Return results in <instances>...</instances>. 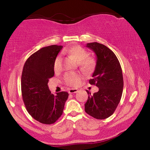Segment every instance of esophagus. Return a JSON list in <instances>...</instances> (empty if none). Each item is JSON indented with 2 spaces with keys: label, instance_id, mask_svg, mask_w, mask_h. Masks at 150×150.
Instances as JSON below:
<instances>
[{
  "label": "esophagus",
  "instance_id": "esophagus-1",
  "mask_svg": "<svg viewBox=\"0 0 150 150\" xmlns=\"http://www.w3.org/2000/svg\"><path fill=\"white\" fill-rule=\"evenodd\" d=\"M77 91H78V90L76 89V88H71V89L69 90V93H70V94L75 93H77Z\"/></svg>",
  "mask_w": 150,
  "mask_h": 150
}]
</instances>
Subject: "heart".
I'll list each match as a JSON object with an SVG mask.
<instances>
[{
    "instance_id": "obj_1",
    "label": "heart",
    "mask_w": 150,
    "mask_h": 150,
    "mask_svg": "<svg viewBox=\"0 0 150 150\" xmlns=\"http://www.w3.org/2000/svg\"><path fill=\"white\" fill-rule=\"evenodd\" d=\"M64 53L69 55L75 60L78 62L81 67L85 71H90L95 67V60L91 57H87L88 56L87 52L80 45H73L67 48L64 51ZM61 56L59 55L55 58L54 63V69L55 71L59 70ZM83 78V76L80 73L69 72L65 73L64 81L67 85L71 87H77L80 85Z\"/></svg>"
}]
</instances>
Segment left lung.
I'll use <instances>...</instances> for the list:
<instances>
[{
    "label": "left lung",
    "instance_id": "8db88e82",
    "mask_svg": "<svg viewBox=\"0 0 150 150\" xmlns=\"http://www.w3.org/2000/svg\"><path fill=\"white\" fill-rule=\"evenodd\" d=\"M96 56L95 69L89 80L98 91L91 95L89 91L85 110L93 118L103 120L110 116L120 103L124 81L120 62L116 55L106 45L97 42L87 44Z\"/></svg>",
    "mask_w": 150,
    "mask_h": 150
}]
</instances>
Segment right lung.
I'll list each match as a JSON object with an SVG mask.
<instances>
[{"label":"right lung","instance_id":"right-lung-1","mask_svg":"<svg viewBox=\"0 0 150 150\" xmlns=\"http://www.w3.org/2000/svg\"><path fill=\"white\" fill-rule=\"evenodd\" d=\"M63 46L52 45L37 51L25 62L21 78L22 98L26 110L35 120L54 124L62 116L67 92L51 93L47 86L54 76V63Z\"/></svg>","mask_w":150,"mask_h":150}]
</instances>
